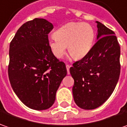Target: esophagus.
<instances>
[{
  "label": "esophagus",
  "instance_id": "obj_1",
  "mask_svg": "<svg viewBox=\"0 0 127 127\" xmlns=\"http://www.w3.org/2000/svg\"><path fill=\"white\" fill-rule=\"evenodd\" d=\"M66 68H67V73L69 74V68H70V65H69V64H66Z\"/></svg>",
  "mask_w": 127,
  "mask_h": 127
}]
</instances>
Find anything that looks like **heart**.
<instances>
[{
    "mask_svg": "<svg viewBox=\"0 0 127 127\" xmlns=\"http://www.w3.org/2000/svg\"><path fill=\"white\" fill-rule=\"evenodd\" d=\"M95 41V31L91 24L70 22L60 27L55 36L48 38V43L53 54L62 58L68 52L74 59L80 60L89 55Z\"/></svg>",
    "mask_w": 127,
    "mask_h": 127,
    "instance_id": "b5f03b06",
    "label": "heart"
}]
</instances>
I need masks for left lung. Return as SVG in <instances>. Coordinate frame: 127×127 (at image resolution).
Returning a JSON list of instances; mask_svg holds the SVG:
<instances>
[{"mask_svg":"<svg viewBox=\"0 0 127 127\" xmlns=\"http://www.w3.org/2000/svg\"><path fill=\"white\" fill-rule=\"evenodd\" d=\"M97 41L89 55L69 69L74 80V102L84 110L103 105L115 89L120 74V46L115 33L96 21Z\"/></svg>","mask_w":127,"mask_h":127,"instance_id":"8db88e82","label":"left lung"}]
</instances>
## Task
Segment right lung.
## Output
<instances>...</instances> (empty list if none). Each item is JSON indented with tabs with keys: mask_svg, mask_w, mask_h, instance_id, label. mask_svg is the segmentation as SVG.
<instances>
[{
	"mask_svg": "<svg viewBox=\"0 0 127 127\" xmlns=\"http://www.w3.org/2000/svg\"><path fill=\"white\" fill-rule=\"evenodd\" d=\"M53 25L36 18L22 24L10 44L8 76L14 92L26 106L46 110L55 100L61 81L67 75L65 64L48 46Z\"/></svg>",
	"mask_w": 127,
	"mask_h": 127,
	"instance_id": "1",
	"label": "right lung"
}]
</instances>
